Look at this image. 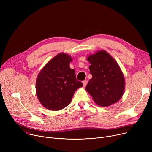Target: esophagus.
<instances>
[{
  "label": "esophagus",
  "instance_id": "1",
  "mask_svg": "<svg viewBox=\"0 0 152 152\" xmlns=\"http://www.w3.org/2000/svg\"><path fill=\"white\" fill-rule=\"evenodd\" d=\"M83 86L84 87H86V85H87V81H83Z\"/></svg>",
  "mask_w": 152,
  "mask_h": 152
}]
</instances>
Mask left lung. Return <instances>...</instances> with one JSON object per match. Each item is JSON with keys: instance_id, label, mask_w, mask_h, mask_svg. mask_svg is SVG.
Returning <instances> with one entry per match:
<instances>
[{"instance_id": "left-lung-1", "label": "left lung", "mask_w": 152, "mask_h": 152, "mask_svg": "<svg viewBox=\"0 0 152 152\" xmlns=\"http://www.w3.org/2000/svg\"><path fill=\"white\" fill-rule=\"evenodd\" d=\"M87 60L91 63L89 70L92 77L86 90L101 107L118 102L124 92L125 79L116 61L103 50L89 55Z\"/></svg>"}]
</instances>
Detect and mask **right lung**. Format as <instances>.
I'll return each instance as SVG.
<instances>
[{
    "mask_svg": "<svg viewBox=\"0 0 152 152\" xmlns=\"http://www.w3.org/2000/svg\"><path fill=\"white\" fill-rule=\"evenodd\" d=\"M73 59L60 53L42 68L37 75L36 93L41 105L48 110L58 111L67 107L75 91L83 87L76 80L75 71L69 67Z\"/></svg>",
    "mask_w": 152,
    "mask_h": 152,
    "instance_id": "1",
    "label": "right lung"
}]
</instances>
